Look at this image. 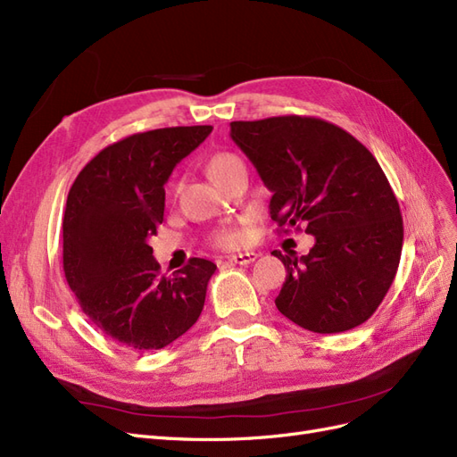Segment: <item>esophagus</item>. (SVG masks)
<instances>
[{"instance_id":"esophagus-1","label":"esophagus","mask_w":457,"mask_h":457,"mask_svg":"<svg viewBox=\"0 0 457 457\" xmlns=\"http://www.w3.org/2000/svg\"><path fill=\"white\" fill-rule=\"evenodd\" d=\"M255 259H257V253H253V252H242V253H234L228 257V261L234 262V265H252Z\"/></svg>"}]
</instances>
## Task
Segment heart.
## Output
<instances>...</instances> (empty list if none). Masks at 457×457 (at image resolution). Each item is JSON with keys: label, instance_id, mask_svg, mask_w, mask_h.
Returning a JSON list of instances; mask_svg holds the SVG:
<instances>
[{"label": "heart", "instance_id": "obj_1", "mask_svg": "<svg viewBox=\"0 0 457 457\" xmlns=\"http://www.w3.org/2000/svg\"><path fill=\"white\" fill-rule=\"evenodd\" d=\"M240 158L234 156V154H228V152H220V154H215L210 163H207V173H210V177L215 179L223 175L230 165L238 163ZM247 238V227H245V220H237V223H230V225H225L220 227L215 234H213V242L220 247H227V250H232V247H238L245 242Z\"/></svg>", "mask_w": 457, "mask_h": 457}]
</instances>
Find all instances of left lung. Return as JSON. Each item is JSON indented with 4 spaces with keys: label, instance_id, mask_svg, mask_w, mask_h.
I'll use <instances>...</instances> for the list:
<instances>
[{
    "label": "left lung",
    "instance_id": "left-lung-1",
    "mask_svg": "<svg viewBox=\"0 0 457 457\" xmlns=\"http://www.w3.org/2000/svg\"><path fill=\"white\" fill-rule=\"evenodd\" d=\"M232 141L272 192L280 232L305 228L307 255L274 250L286 267L278 311L316 334L364 324L389 292L403 253V215L371 152L311 116L232 121Z\"/></svg>",
    "mask_w": 457,
    "mask_h": 457
}]
</instances>
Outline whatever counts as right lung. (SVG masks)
I'll return each instance as SVG.
<instances>
[{"mask_svg":"<svg viewBox=\"0 0 457 457\" xmlns=\"http://www.w3.org/2000/svg\"><path fill=\"white\" fill-rule=\"evenodd\" d=\"M212 129L190 126L129 135L103 148L68 192L66 282L91 324L129 349L168 347L195 326L204 309L215 262L192 257L173 278H165L148 240L163 220V185Z\"/></svg>","mask_w":457,"mask_h":457,"instance_id":"right-lung-1","label":"right lung"}]
</instances>
